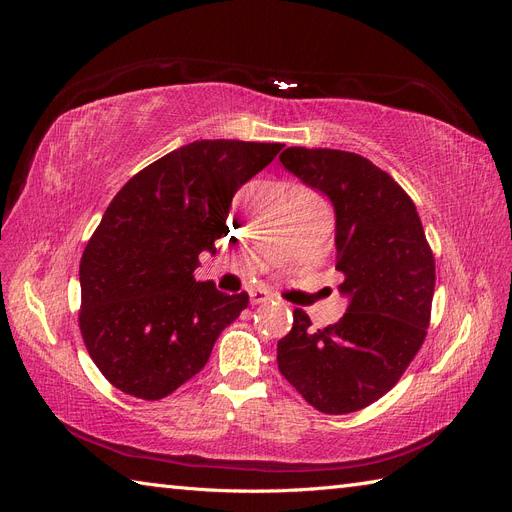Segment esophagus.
Segmentation results:
<instances>
[{
  "label": "esophagus",
  "instance_id": "obj_1",
  "mask_svg": "<svg viewBox=\"0 0 512 512\" xmlns=\"http://www.w3.org/2000/svg\"><path fill=\"white\" fill-rule=\"evenodd\" d=\"M273 299V294L269 292V290H262V288H256V290H252L250 292V301L254 303V305H260V303H267V301H271Z\"/></svg>",
  "mask_w": 512,
  "mask_h": 512
}]
</instances>
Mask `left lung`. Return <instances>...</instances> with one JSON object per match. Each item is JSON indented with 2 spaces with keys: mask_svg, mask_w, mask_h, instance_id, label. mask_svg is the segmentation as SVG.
Masks as SVG:
<instances>
[{
  "mask_svg": "<svg viewBox=\"0 0 512 512\" xmlns=\"http://www.w3.org/2000/svg\"><path fill=\"white\" fill-rule=\"evenodd\" d=\"M284 168L331 198L335 269L350 297L342 320L312 329L303 309L277 342V367L309 406L348 414L404 376L431 320L436 260L412 198L359 153L288 147Z\"/></svg>",
  "mask_w": 512,
  "mask_h": 512,
  "instance_id": "left-lung-1",
  "label": "left lung"
}]
</instances>
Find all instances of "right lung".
<instances>
[{
  "mask_svg": "<svg viewBox=\"0 0 512 512\" xmlns=\"http://www.w3.org/2000/svg\"><path fill=\"white\" fill-rule=\"evenodd\" d=\"M282 143L196 141L136 173L81 256L79 327L115 389L156 401L196 376L250 303L196 282L200 252L228 235L232 196Z\"/></svg>",
  "mask_w": 512,
  "mask_h": 512,
  "instance_id": "1",
  "label": "right lung"
}]
</instances>
